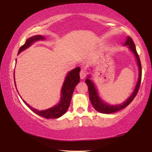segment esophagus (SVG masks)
Segmentation results:
<instances>
[{"label":"esophagus","mask_w":152,"mask_h":152,"mask_svg":"<svg viewBox=\"0 0 152 152\" xmlns=\"http://www.w3.org/2000/svg\"><path fill=\"white\" fill-rule=\"evenodd\" d=\"M87 75L86 72L84 69H82L80 72V79H84L86 78Z\"/></svg>","instance_id":"esophagus-1"}]
</instances>
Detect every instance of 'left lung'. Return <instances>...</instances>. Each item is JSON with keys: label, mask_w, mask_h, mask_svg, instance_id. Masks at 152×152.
Instances as JSON below:
<instances>
[{"label": "left lung", "mask_w": 152, "mask_h": 152, "mask_svg": "<svg viewBox=\"0 0 152 152\" xmlns=\"http://www.w3.org/2000/svg\"><path fill=\"white\" fill-rule=\"evenodd\" d=\"M125 45H128V47L133 51V53H134L136 59H137V64L139 66V70H140V74H139V79L137 85H136L135 88L134 90V91H133V94H132V96L129 98L127 101L123 102V104L111 106V105L104 103V102H102L101 101V99H99V96H98L96 88H95L93 82H92L89 78H86L85 82L87 85H88L90 100H91V102L93 107L97 110V111H99L100 113H105V114H110V113H115L118 111V110L123 109V108L127 107V105L129 104L131 102L133 101V100L135 99V97L137 94L139 89H140L141 81V72H141V64L140 57H139L137 50H136L135 43L133 42L132 37H130L129 36H127V40H126Z\"/></svg>", "instance_id": "obj_1"}]
</instances>
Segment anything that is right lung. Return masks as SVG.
<instances>
[{
  "label": "right lung",
  "mask_w": 152,
  "mask_h": 152,
  "mask_svg": "<svg viewBox=\"0 0 152 152\" xmlns=\"http://www.w3.org/2000/svg\"><path fill=\"white\" fill-rule=\"evenodd\" d=\"M44 39L45 37L42 35H35L29 37L25 42V44L23 45L19 48L18 53H19L20 51H23L25 49L29 48L33 42H37L38 40H43ZM80 68L79 67H77L76 68L68 72L65 79V81H64L62 88H61V97L60 103L56 104L53 107L44 110H38L33 109L23 100V101L32 111L41 117L45 118V119H56V118L62 116L64 113L67 111L69 106H70L74 90L75 88V86L77 85V84L80 82Z\"/></svg>",
  "instance_id": "1"
}]
</instances>
